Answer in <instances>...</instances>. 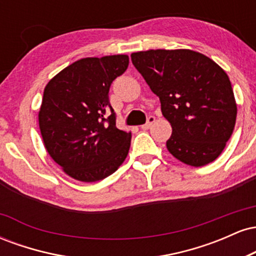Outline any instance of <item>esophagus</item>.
<instances>
[{"mask_svg": "<svg viewBox=\"0 0 256 256\" xmlns=\"http://www.w3.org/2000/svg\"><path fill=\"white\" fill-rule=\"evenodd\" d=\"M155 122V116H149V118H148V120H146V124L140 126V128H142V130H148V128H150L152 124V122Z\"/></svg>", "mask_w": 256, "mask_h": 256, "instance_id": "esophagus-1", "label": "esophagus"}]
</instances>
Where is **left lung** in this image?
<instances>
[{"mask_svg":"<svg viewBox=\"0 0 256 256\" xmlns=\"http://www.w3.org/2000/svg\"><path fill=\"white\" fill-rule=\"evenodd\" d=\"M131 60L172 126L166 142L182 162L201 167L224 150L234 132L237 104L228 76L218 64L190 49H150Z\"/></svg>","mask_w":256,"mask_h":256,"instance_id":"1","label":"left lung"}]
</instances>
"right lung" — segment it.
<instances>
[{
    "label": "right lung",
    "instance_id": "add662e5",
    "mask_svg": "<svg viewBox=\"0 0 256 256\" xmlns=\"http://www.w3.org/2000/svg\"><path fill=\"white\" fill-rule=\"evenodd\" d=\"M128 66V55L84 58L44 88L38 124L43 144L67 176L84 183L102 180L125 161L131 132L116 126L112 82Z\"/></svg>",
    "mask_w": 256,
    "mask_h": 256
}]
</instances>
